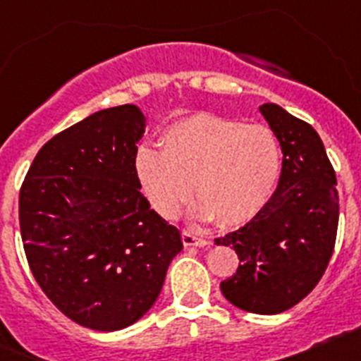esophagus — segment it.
<instances>
[{
  "label": "esophagus",
  "mask_w": 361,
  "mask_h": 361,
  "mask_svg": "<svg viewBox=\"0 0 361 361\" xmlns=\"http://www.w3.org/2000/svg\"><path fill=\"white\" fill-rule=\"evenodd\" d=\"M183 242L186 247H191V245H197V247H202V245H208L209 242L206 240V238L199 237L197 233H191V231H186L184 229L183 231Z\"/></svg>",
  "instance_id": "34e87169"
}]
</instances>
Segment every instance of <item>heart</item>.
<instances>
[{
    "mask_svg": "<svg viewBox=\"0 0 361 361\" xmlns=\"http://www.w3.org/2000/svg\"><path fill=\"white\" fill-rule=\"evenodd\" d=\"M133 168L148 202L164 219L177 215L195 190L191 215L235 228L251 222L271 200L282 149L264 124L195 114L166 128L162 149L139 146Z\"/></svg>",
    "mask_w": 361,
    "mask_h": 361,
    "instance_id": "obj_1",
    "label": "heart"
}]
</instances>
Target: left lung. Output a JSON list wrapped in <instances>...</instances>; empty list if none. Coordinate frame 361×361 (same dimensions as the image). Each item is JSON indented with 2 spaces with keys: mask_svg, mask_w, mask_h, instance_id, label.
<instances>
[{
  "mask_svg": "<svg viewBox=\"0 0 361 361\" xmlns=\"http://www.w3.org/2000/svg\"><path fill=\"white\" fill-rule=\"evenodd\" d=\"M282 146V173L266 208L216 245L238 255V269L220 282L235 307L279 314L296 305L320 282L338 229L336 175L311 124L275 103L258 108Z\"/></svg>",
  "mask_w": 361,
  "mask_h": 361,
  "instance_id": "obj_1",
  "label": "left lung"
}]
</instances>
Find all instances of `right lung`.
I'll list each match as a JSON object with an SVG mask.
<instances>
[{"mask_svg": "<svg viewBox=\"0 0 361 361\" xmlns=\"http://www.w3.org/2000/svg\"><path fill=\"white\" fill-rule=\"evenodd\" d=\"M146 117L99 110L37 152L19 191L32 275L63 314L94 331L135 324L183 251L180 231L141 193L133 159Z\"/></svg>", "mask_w": 361, "mask_h": 361, "instance_id": "obj_1", "label": "right lung"}]
</instances>
